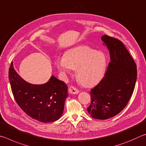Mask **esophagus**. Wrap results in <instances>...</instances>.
<instances>
[{"label":"esophagus","mask_w":146,"mask_h":146,"mask_svg":"<svg viewBox=\"0 0 146 146\" xmlns=\"http://www.w3.org/2000/svg\"><path fill=\"white\" fill-rule=\"evenodd\" d=\"M68 92H69V93L71 94H79V92H80L78 89H76L74 86H72L70 88H69Z\"/></svg>","instance_id":"obj_1"}]
</instances>
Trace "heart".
Segmentation results:
<instances>
[{
    "mask_svg": "<svg viewBox=\"0 0 146 146\" xmlns=\"http://www.w3.org/2000/svg\"><path fill=\"white\" fill-rule=\"evenodd\" d=\"M56 66L63 74H71L76 70V77L85 87L98 84L106 72L107 58L104 52L88 46H78L69 49L64 56H59Z\"/></svg>",
    "mask_w": 146,
    "mask_h": 146,
    "instance_id": "b5f03b06",
    "label": "heart"
}]
</instances>
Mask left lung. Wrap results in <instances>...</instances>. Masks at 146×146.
Returning a JSON list of instances; mask_svg holds the SVG:
<instances>
[{"mask_svg": "<svg viewBox=\"0 0 146 146\" xmlns=\"http://www.w3.org/2000/svg\"><path fill=\"white\" fill-rule=\"evenodd\" d=\"M103 44L111 61L105 76L91 90V104L87 111L94 119L104 120L119 113L128 103L137 81V65L122 42L103 35Z\"/></svg>", "mask_w": 146, "mask_h": 146, "instance_id": "1", "label": "left lung"}]
</instances>
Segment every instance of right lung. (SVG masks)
Masks as SVG:
<instances>
[{"label": "right lung", "instance_id": "1", "mask_svg": "<svg viewBox=\"0 0 146 146\" xmlns=\"http://www.w3.org/2000/svg\"><path fill=\"white\" fill-rule=\"evenodd\" d=\"M9 80L14 98L25 113L42 122L57 121L62 115L68 88L52 76L47 83L34 85L20 77L13 67L9 69Z\"/></svg>", "mask_w": 146, "mask_h": 146}]
</instances>
